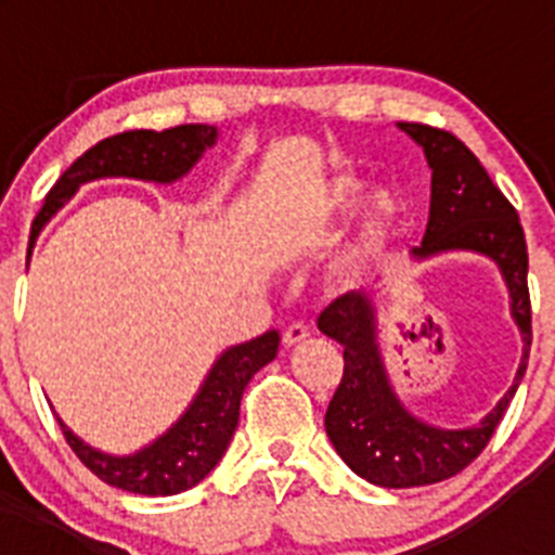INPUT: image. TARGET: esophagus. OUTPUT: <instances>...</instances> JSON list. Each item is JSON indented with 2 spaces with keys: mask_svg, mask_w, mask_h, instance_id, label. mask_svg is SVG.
<instances>
[{
  "mask_svg": "<svg viewBox=\"0 0 555 555\" xmlns=\"http://www.w3.org/2000/svg\"><path fill=\"white\" fill-rule=\"evenodd\" d=\"M308 336H311V331H308L306 325H300V322H294V325H288L286 331H283V345L286 347L300 345V341H306Z\"/></svg>",
  "mask_w": 555,
  "mask_h": 555,
  "instance_id": "34e87169",
  "label": "esophagus"
}]
</instances>
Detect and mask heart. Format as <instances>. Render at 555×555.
I'll use <instances>...</instances> for the list:
<instances>
[{
  "instance_id": "b5f03b06",
  "label": "heart",
  "mask_w": 555,
  "mask_h": 555,
  "mask_svg": "<svg viewBox=\"0 0 555 555\" xmlns=\"http://www.w3.org/2000/svg\"><path fill=\"white\" fill-rule=\"evenodd\" d=\"M361 194H364V183L352 175H341V178L331 180V183L322 189V197L317 199V208L313 214L320 219H333V217H347L358 203H361ZM391 219H395V203L389 197H377L372 203L370 217L364 224V238L366 244H380L386 238L391 228Z\"/></svg>"
}]
</instances>
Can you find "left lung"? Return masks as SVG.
Listing matches in <instances>:
<instances>
[{
	"mask_svg": "<svg viewBox=\"0 0 555 555\" xmlns=\"http://www.w3.org/2000/svg\"><path fill=\"white\" fill-rule=\"evenodd\" d=\"M425 150L430 178V217L423 247L414 258L444 249H473L494 258L512 292V313L522 331L526 352L514 386L498 409L467 430H439L420 423L400 405L375 345V317L364 294H345L320 313V331L345 347V372L325 414V430L347 467L370 483L409 489L439 483L467 469L512 403L531 352V294L528 244L517 208L492 183L489 171L453 132L416 121H400Z\"/></svg>",
	"mask_w": 555,
	"mask_h": 555,
	"instance_id": "8db88e82",
	"label": "left lung"
}]
</instances>
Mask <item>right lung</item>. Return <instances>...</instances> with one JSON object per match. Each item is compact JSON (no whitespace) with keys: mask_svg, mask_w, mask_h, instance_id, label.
Wrapping results in <instances>:
<instances>
[{"mask_svg":"<svg viewBox=\"0 0 555 555\" xmlns=\"http://www.w3.org/2000/svg\"><path fill=\"white\" fill-rule=\"evenodd\" d=\"M214 139H217V127L178 125L160 132L127 130L100 141L88 152H82L49 189L47 203L38 210L36 224H33V238L38 235L41 224L75 194L80 183L96 178H116V175L169 183V180L185 175L194 160L203 155L205 146L214 144ZM278 345H281L278 331H269L247 345L230 347L210 370L208 380L199 389L197 400L183 414V420L141 453L127 455V459H111V455L96 453L57 420L63 436H66V444L96 478L116 489H125V492L158 498V494H178L197 487L228 450L235 425H238L244 389L255 372L278 356Z\"/></svg>","mask_w":555,"mask_h":555,"instance_id":"obj_1","label":"right lung"}]
</instances>
